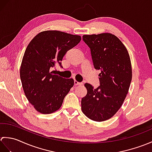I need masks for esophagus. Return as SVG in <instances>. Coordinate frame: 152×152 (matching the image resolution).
I'll return each instance as SVG.
<instances>
[{"label": "esophagus", "instance_id": "34e87169", "mask_svg": "<svg viewBox=\"0 0 152 152\" xmlns=\"http://www.w3.org/2000/svg\"><path fill=\"white\" fill-rule=\"evenodd\" d=\"M82 83L76 81V80H74V85L75 86H78V85H82Z\"/></svg>", "mask_w": 152, "mask_h": 152}]
</instances>
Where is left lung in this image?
<instances>
[{"instance_id": "8db88e82", "label": "left lung", "mask_w": 152, "mask_h": 152, "mask_svg": "<svg viewBox=\"0 0 152 152\" xmlns=\"http://www.w3.org/2000/svg\"><path fill=\"white\" fill-rule=\"evenodd\" d=\"M82 38L91 50L95 69L101 73L96 89L85 83L88 93L82 99V110L91 120L103 121L118 111L128 93L132 80L130 57L114 34L83 35Z\"/></svg>"}]
</instances>
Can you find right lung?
<instances>
[{"mask_svg": "<svg viewBox=\"0 0 152 152\" xmlns=\"http://www.w3.org/2000/svg\"><path fill=\"white\" fill-rule=\"evenodd\" d=\"M80 40L78 35L59 31L41 32L27 46L20 68L24 93L34 108L48 114L59 110L64 98L74 86L72 78L65 79L51 70L69 50Z\"/></svg>", "mask_w": 152, "mask_h": 152, "instance_id": "obj_1", "label": "right lung"}]
</instances>
